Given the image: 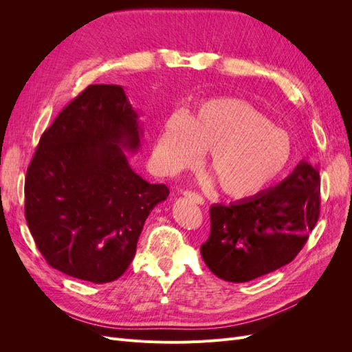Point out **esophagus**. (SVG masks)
I'll list each match as a JSON object with an SVG mask.
<instances>
[{
	"mask_svg": "<svg viewBox=\"0 0 352 352\" xmlns=\"http://www.w3.org/2000/svg\"><path fill=\"white\" fill-rule=\"evenodd\" d=\"M186 198H190V199H194L197 204H204V198H202L199 194H197V192H194V190H184L182 192Z\"/></svg>",
	"mask_w": 352,
	"mask_h": 352,
	"instance_id": "esophagus-1",
	"label": "esophagus"
}]
</instances>
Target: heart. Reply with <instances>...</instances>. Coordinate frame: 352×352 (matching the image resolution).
<instances>
[{
	"instance_id": "1",
	"label": "heart",
	"mask_w": 352,
	"mask_h": 352,
	"mask_svg": "<svg viewBox=\"0 0 352 352\" xmlns=\"http://www.w3.org/2000/svg\"><path fill=\"white\" fill-rule=\"evenodd\" d=\"M202 151H210L208 170L221 192L247 197L286 167L292 140L248 101L220 97L201 102L186 117H168L154 160L162 172L173 175L198 166Z\"/></svg>"
}]
</instances>
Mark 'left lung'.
I'll return each instance as SVG.
<instances>
[{
	"label": "left lung",
	"instance_id": "1",
	"mask_svg": "<svg viewBox=\"0 0 352 352\" xmlns=\"http://www.w3.org/2000/svg\"><path fill=\"white\" fill-rule=\"evenodd\" d=\"M318 216L320 175L301 162L278 186L229 206H211L202 260L223 280L257 279L296 257Z\"/></svg>",
	"mask_w": 352,
	"mask_h": 352
}]
</instances>
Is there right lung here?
I'll use <instances>...</instances> for the list:
<instances>
[{
	"label": "right lung",
	"mask_w": 352,
	"mask_h": 352,
	"mask_svg": "<svg viewBox=\"0 0 352 352\" xmlns=\"http://www.w3.org/2000/svg\"><path fill=\"white\" fill-rule=\"evenodd\" d=\"M138 113L119 85H89L42 133L25 180V216L47 263L92 283L132 263L163 184L136 175L123 148L141 144Z\"/></svg>",
	"instance_id": "right-lung-1"
}]
</instances>
